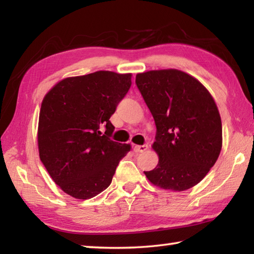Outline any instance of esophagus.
I'll list each match as a JSON object with an SVG mask.
<instances>
[{"instance_id": "34e87169", "label": "esophagus", "mask_w": 254, "mask_h": 254, "mask_svg": "<svg viewBox=\"0 0 254 254\" xmlns=\"http://www.w3.org/2000/svg\"><path fill=\"white\" fill-rule=\"evenodd\" d=\"M134 151L135 152H144V151H147V149H148V145L147 144H143V145H134Z\"/></svg>"}]
</instances>
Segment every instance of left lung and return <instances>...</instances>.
I'll list each match as a JSON object with an SVG mask.
<instances>
[{
	"instance_id": "left-lung-1",
	"label": "left lung",
	"mask_w": 254,
	"mask_h": 254,
	"mask_svg": "<svg viewBox=\"0 0 254 254\" xmlns=\"http://www.w3.org/2000/svg\"><path fill=\"white\" fill-rule=\"evenodd\" d=\"M137 88L157 127L152 149L159 161L144 171L154 186L183 191L208 174L222 149V121L207 88L178 69L139 72Z\"/></svg>"
}]
</instances>
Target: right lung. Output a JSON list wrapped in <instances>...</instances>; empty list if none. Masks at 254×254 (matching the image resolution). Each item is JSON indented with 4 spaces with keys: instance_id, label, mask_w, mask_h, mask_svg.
<instances>
[{
    "instance_id": "add662e5",
    "label": "right lung",
    "mask_w": 254,
    "mask_h": 254,
    "mask_svg": "<svg viewBox=\"0 0 254 254\" xmlns=\"http://www.w3.org/2000/svg\"><path fill=\"white\" fill-rule=\"evenodd\" d=\"M132 74L100 70L67 77L46 94L38 124L40 160L54 182L76 199L110 186L131 144L110 139V118L131 86ZM102 126L107 131H99Z\"/></svg>"
}]
</instances>
